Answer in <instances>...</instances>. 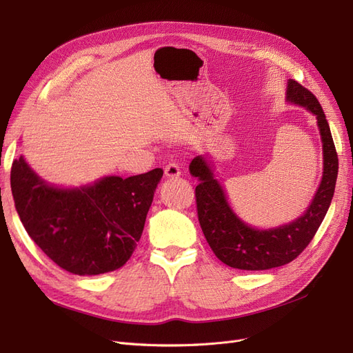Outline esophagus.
Segmentation results:
<instances>
[{
	"mask_svg": "<svg viewBox=\"0 0 353 353\" xmlns=\"http://www.w3.org/2000/svg\"><path fill=\"white\" fill-rule=\"evenodd\" d=\"M164 173L168 179H177L180 176V167L177 163H168L164 168Z\"/></svg>",
	"mask_w": 353,
	"mask_h": 353,
	"instance_id": "esophagus-1",
	"label": "esophagus"
}]
</instances>
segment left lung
Here are the masks:
<instances>
[{"label": "left lung", "instance_id": "8db88e82", "mask_svg": "<svg viewBox=\"0 0 353 353\" xmlns=\"http://www.w3.org/2000/svg\"><path fill=\"white\" fill-rule=\"evenodd\" d=\"M286 100L317 117L323 141V179L304 215L278 228H253L232 212L223 186L203 157L193 159L189 165L190 174L199 180L194 196L203 236L221 262L234 269L266 270L292 262L316 236L333 198L339 160L323 108L310 90L294 80L288 81Z\"/></svg>", "mask_w": 353, "mask_h": 353}]
</instances>
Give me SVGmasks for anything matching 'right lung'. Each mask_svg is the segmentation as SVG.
Here are the masks:
<instances>
[{"label":"right lung","mask_w":353,"mask_h":353,"mask_svg":"<svg viewBox=\"0 0 353 353\" xmlns=\"http://www.w3.org/2000/svg\"><path fill=\"white\" fill-rule=\"evenodd\" d=\"M163 168L103 177L80 189L54 188L23 157L11 165V192L21 224L41 250L74 275L122 268L142 236Z\"/></svg>","instance_id":"right-lung-1"}]
</instances>
